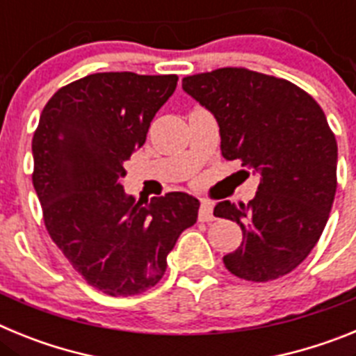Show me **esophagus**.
I'll return each mask as SVG.
<instances>
[{"label": "esophagus", "mask_w": 356, "mask_h": 356, "mask_svg": "<svg viewBox=\"0 0 356 356\" xmlns=\"http://www.w3.org/2000/svg\"><path fill=\"white\" fill-rule=\"evenodd\" d=\"M216 217H213V205L210 201H201L200 205V221H213Z\"/></svg>", "instance_id": "esophagus-1"}]
</instances>
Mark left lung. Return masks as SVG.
Returning <instances> with one entry per match:
<instances>
[{
    "mask_svg": "<svg viewBox=\"0 0 356 356\" xmlns=\"http://www.w3.org/2000/svg\"><path fill=\"white\" fill-rule=\"evenodd\" d=\"M181 87L216 118L222 156L260 176L248 205L213 209L244 235L226 269L250 282L287 275L317 244L335 197L337 140L325 112L291 81L250 69L194 74Z\"/></svg>",
    "mask_w": 356,
    "mask_h": 356,
    "instance_id": "1",
    "label": "left lung"
}]
</instances>
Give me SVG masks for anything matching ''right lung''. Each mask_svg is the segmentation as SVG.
<instances>
[{
	"instance_id": "obj_1",
	"label": "right lung",
	"mask_w": 356,
	"mask_h": 356,
	"mask_svg": "<svg viewBox=\"0 0 356 356\" xmlns=\"http://www.w3.org/2000/svg\"><path fill=\"white\" fill-rule=\"evenodd\" d=\"M176 81L175 74H89L53 94L31 140L48 234L87 284L108 296L159 284L180 234L197 221L200 201L191 194L147 201L122 187L124 162L146 143Z\"/></svg>"
}]
</instances>
